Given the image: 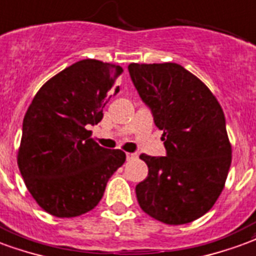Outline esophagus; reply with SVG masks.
<instances>
[{"label":"esophagus","mask_w":256,"mask_h":256,"mask_svg":"<svg viewBox=\"0 0 256 256\" xmlns=\"http://www.w3.org/2000/svg\"><path fill=\"white\" fill-rule=\"evenodd\" d=\"M136 158H138V155H136V154L126 152V160H134V159H136Z\"/></svg>","instance_id":"obj_1"}]
</instances>
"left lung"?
Instances as JSON below:
<instances>
[{"label": "left lung", "mask_w": 256, "mask_h": 256, "mask_svg": "<svg viewBox=\"0 0 256 256\" xmlns=\"http://www.w3.org/2000/svg\"><path fill=\"white\" fill-rule=\"evenodd\" d=\"M128 70L166 148V156L140 155L148 176L136 186L138 202L164 224L194 222L214 205L230 172L224 112L208 86L180 64L130 63Z\"/></svg>", "instance_id": "1"}]
</instances>
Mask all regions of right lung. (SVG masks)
Returning <instances> with one entry per match:
<instances>
[{
	"instance_id": "add662e5",
	"label": "right lung",
	"mask_w": 256,
	"mask_h": 256,
	"mask_svg": "<svg viewBox=\"0 0 256 256\" xmlns=\"http://www.w3.org/2000/svg\"><path fill=\"white\" fill-rule=\"evenodd\" d=\"M122 71L80 60L47 80L26 110L17 164L30 196L52 216L68 218L96 208L108 180L126 162V152L104 148L88 130L102 120Z\"/></svg>"
}]
</instances>
